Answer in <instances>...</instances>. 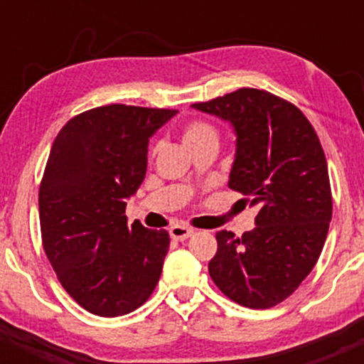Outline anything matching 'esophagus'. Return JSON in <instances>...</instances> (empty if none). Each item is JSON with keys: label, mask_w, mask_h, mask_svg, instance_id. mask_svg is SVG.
Returning <instances> with one entry per match:
<instances>
[{"label": "esophagus", "mask_w": 364, "mask_h": 364, "mask_svg": "<svg viewBox=\"0 0 364 364\" xmlns=\"http://www.w3.org/2000/svg\"><path fill=\"white\" fill-rule=\"evenodd\" d=\"M169 235L173 240H178V241H185L186 237H190L191 235H193V229L186 228V225H173V228L169 229Z\"/></svg>", "instance_id": "obj_1"}]
</instances>
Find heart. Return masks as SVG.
<instances>
[{"instance_id":"heart-1","label":"heart","mask_w":364,"mask_h":364,"mask_svg":"<svg viewBox=\"0 0 364 364\" xmlns=\"http://www.w3.org/2000/svg\"><path fill=\"white\" fill-rule=\"evenodd\" d=\"M183 140H185L188 149L193 150L198 145L207 144V141H219V129L208 121L193 119L183 128Z\"/></svg>"}]
</instances>
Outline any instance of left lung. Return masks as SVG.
<instances>
[{
    "instance_id": "8db88e82",
    "label": "left lung",
    "mask_w": 364,
    "mask_h": 364,
    "mask_svg": "<svg viewBox=\"0 0 364 364\" xmlns=\"http://www.w3.org/2000/svg\"><path fill=\"white\" fill-rule=\"evenodd\" d=\"M193 107L235 127L229 188L258 207L253 231L217 232L208 274L241 306L272 308L298 289L327 240L332 190L318 135L299 107L260 89H237Z\"/></svg>"
}]
</instances>
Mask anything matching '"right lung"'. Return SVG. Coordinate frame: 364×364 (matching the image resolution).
<instances>
[{
	"mask_svg": "<svg viewBox=\"0 0 364 364\" xmlns=\"http://www.w3.org/2000/svg\"><path fill=\"white\" fill-rule=\"evenodd\" d=\"M176 109L109 104L73 116L54 139L39 186L46 257L65 291L99 316L150 298L169 232L128 225L129 195L147 171L149 139Z\"/></svg>",
	"mask_w": 364,
	"mask_h": 364,
	"instance_id": "1",
	"label": "right lung"
}]
</instances>
